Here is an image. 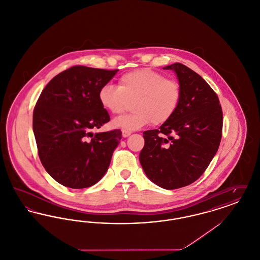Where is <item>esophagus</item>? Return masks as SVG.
I'll return each instance as SVG.
<instances>
[{
  "instance_id": "esophagus-1",
  "label": "esophagus",
  "mask_w": 260,
  "mask_h": 260,
  "mask_svg": "<svg viewBox=\"0 0 260 260\" xmlns=\"http://www.w3.org/2000/svg\"><path fill=\"white\" fill-rule=\"evenodd\" d=\"M132 135V132H127V131H122V136L123 137H127Z\"/></svg>"
}]
</instances>
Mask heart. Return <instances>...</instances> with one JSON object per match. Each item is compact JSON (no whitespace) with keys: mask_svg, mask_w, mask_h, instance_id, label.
<instances>
[{"mask_svg":"<svg viewBox=\"0 0 260 260\" xmlns=\"http://www.w3.org/2000/svg\"><path fill=\"white\" fill-rule=\"evenodd\" d=\"M100 104L114 115L125 110L128 102L135 100L131 115L113 120L114 127L134 132L151 124L168 122L177 110L181 99V87L175 80L150 68H141L123 75L119 87L107 84L100 88Z\"/></svg>","mask_w":260,"mask_h":260,"instance_id":"obj_1","label":"heart"}]
</instances>
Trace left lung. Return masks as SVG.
<instances>
[{
  "label": "left lung",
  "instance_id": "left-lung-1",
  "mask_svg": "<svg viewBox=\"0 0 260 260\" xmlns=\"http://www.w3.org/2000/svg\"><path fill=\"white\" fill-rule=\"evenodd\" d=\"M173 70L181 87L179 106L158 129L143 133L139 154L149 179L173 190L196 181L216 154L222 136V110L216 93L196 72L181 63Z\"/></svg>",
  "mask_w": 260,
  "mask_h": 260
}]
</instances>
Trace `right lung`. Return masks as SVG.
<instances>
[{"label":"right lung","mask_w":260,"mask_h":260,"mask_svg":"<svg viewBox=\"0 0 260 260\" xmlns=\"http://www.w3.org/2000/svg\"><path fill=\"white\" fill-rule=\"evenodd\" d=\"M119 70L74 66L43 89L33 113V132L45 170L61 185H94L107 172L122 132L92 133L110 121L100 88Z\"/></svg>","instance_id":"obj_1"}]
</instances>
